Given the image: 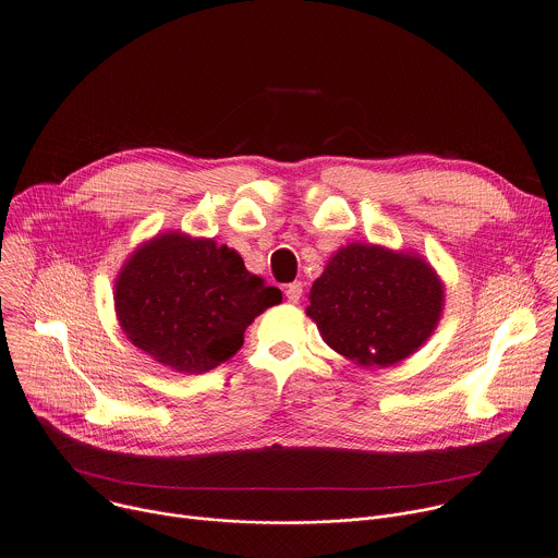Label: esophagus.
I'll return each mask as SVG.
<instances>
[{"label": "esophagus", "instance_id": "1", "mask_svg": "<svg viewBox=\"0 0 558 558\" xmlns=\"http://www.w3.org/2000/svg\"><path fill=\"white\" fill-rule=\"evenodd\" d=\"M284 293H287V300H289V302L298 304L300 298H302V282H291V284H287V287H284Z\"/></svg>", "mask_w": 558, "mask_h": 558}]
</instances>
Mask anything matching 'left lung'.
<instances>
[{
    "label": "left lung",
    "mask_w": 558,
    "mask_h": 558,
    "mask_svg": "<svg viewBox=\"0 0 558 558\" xmlns=\"http://www.w3.org/2000/svg\"><path fill=\"white\" fill-rule=\"evenodd\" d=\"M306 315L339 354L388 367L427 341L442 311V284L418 256L352 243L313 282Z\"/></svg>",
    "instance_id": "left-lung-1"
}]
</instances>
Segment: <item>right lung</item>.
<instances>
[{
  "label": "right lung",
  "instance_id": "add662e5",
  "mask_svg": "<svg viewBox=\"0 0 558 558\" xmlns=\"http://www.w3.org/2000/svg\"><path fill=\"white\" fill-rule=\"evenodd\" d=\"M113 300L120 326L140 350L193 375L234 356L245 328L282 293L226 245L163 234L126 260Z\"/></svg>",
  "mask_w": 558,
  "mask_h": 558
}]
</instances>
